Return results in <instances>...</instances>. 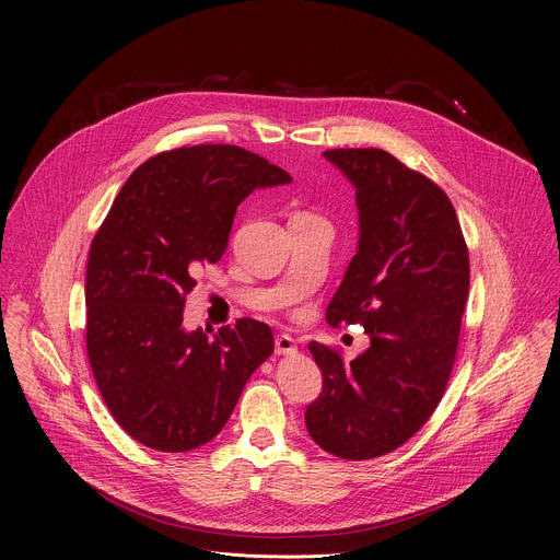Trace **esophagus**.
Returning <instances> with one entry per match:
<instances>
[{
  "instance_id": "obj_1",
  "label": "esophagus",
  "mask_w": 560,
  "mask_h": 560,
  "mask_svg": "<svg viewBox=\"0 0 560 560\" xmlns=\"http://www.w3.org/2000/svg\"><path fill=\"white\" fill-rule=\"evenodd\" d=\"M275 352H277V354H283V357L296 354V343H294V339H292L290 335H277V339H275Z\"/></svg>"
}]
</instances>
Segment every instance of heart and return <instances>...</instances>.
Returning <instances> with one entry per match:
<instances>
[{
	"label": "heart",
	"instance_id": "obj_1",
	"mask_svg": "<svg viewBox=\"0 0 560 560\" xmlns=\"http://www.w3.org/2000/svg\"><path fill=\"white\" fill-rule=\"evenodd\" d=\"M294 217H314V214H307V212H299V214H294Z\"/></svg>",
	"mask_w": 560,
	"mask_h": 560
}]
</instances>
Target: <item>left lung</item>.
<instances>
[{
    "instance_id": "8db88e82",
    "label": "left lung",
    "mask_w": 560,
    "mask_h": 560,
    "mask_svg": "<svg viewBox=\"0 0 560 560\" xmlns=\"http://www.w3.org/2000/svg\"><path fill=\"white\" fill-rule=\"evenodd\" d=\"M324 156L357 190L359 248L328 305V324H361L370 348L346 363L307 348L324 389L305 410L312 441L365 460L401 447L441 404L469 290V257L456 210L425 175L378 148Z\"/></svg>"
}]
</instances>
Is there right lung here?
Here are the masks:
<instances>
[{
    "label": "right lung",
    "instance_id": "right-lung-1",
    "mask_svg": "<svg viewBox=\"0 0 560 560\" xmlns=\"http://www.w3.org/2000/svg\"><path fill=\"white\" fill-rule=\"evenodd\" d=\"M268 159L201 143L148 159L113 201L86 268V350L104 401L135 441L188 452L228 423L244 385L272 354L268 324L186 330L195 275L217 264L236 206L290 184Z\"/></svg>",
    "mask_w": 560,
    "mask_h": 560
}]
</instances>
